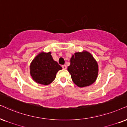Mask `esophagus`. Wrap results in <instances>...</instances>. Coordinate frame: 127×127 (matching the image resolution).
I'll use <instances>...</instances> for the list:
<instances>
[{"label": "esophagus", "mask_w": 127, "mask_h": 127, "mask_svg": "<svg viewBox=\"0 0 127 127\" xmlns=\"http://www.w3.org/2000/svg\"><path fill=\"white\" fill-rule=\"evenodd\" d=\"M62 68L63 69H66L67 68V66L65 65H62Z\"/></svg>", "instance_id": "1"}]
</instances>
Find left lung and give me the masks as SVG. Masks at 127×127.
I'll list each match as a JSON object with an SVG mask.
<instances>
[{
	"mask_svg": "<svg viewBox=\"0 0 127 127\" xmlns=\"http://www.w3.org/2000/svg\"><path fill=\"white\" fill-rule=\"evenodd\" d=\"M74 83L79 87L93 84L98 74V65L92 54L87 51L76 52L72 55L67 68Z\"/></svg>",
	"mask_w": 127,
	"mask_h": 127,
	"instance_id": "1",
	"label": "left lung"
}]
</instances>
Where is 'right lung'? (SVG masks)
Listing matches in <instances>:
<instances>
[{
  "instance_id": "1",
  "label": "right lung",
  "mask_w": 127,
  "mask_h": 127,
  "mask_svg": "<svg viewBox=\"0 0 127 127\" xmlns=\"http://www.w3.org/2000/svg\"><path fill=\"white\" fill-rule=\"evenodd\" d=\"M62 67L54 61L51 52L39 53L30 64L32 78L38 84L47 86L55 79L56 74Z\"/></svg>"
}]
</instances>
